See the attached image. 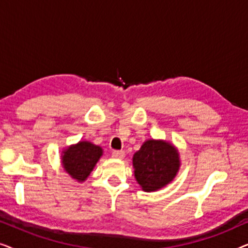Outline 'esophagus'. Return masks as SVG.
<instances>
[{
  "label": "esophagus",
  "instance_id": "obj_1",
  "mask_svg": "<svg viewBox=\"0 0 248 248\" xmlns=\"http://www.w3.org/2000/svg\"><path fill=\"white\" fill-rule=\"evenodd\" d=\"M111 155H113L114 158L123 159L125 157V151H123V150H114L113 152H111Z\"/></svg>",
  "mask_w": 248,
  "mask_h": 248
}]
</instances>
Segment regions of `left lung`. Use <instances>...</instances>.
I'll list each match as a JSON object with an SVG mask.
<instances>
[{
	"instance_id": "8db88e82",
	"label": "left lung",
	"mask_w": 248,
	"mask_h": 248,
	"mask_svg": "<svg viewBox=\"0 0 248 248\" xmlns=\"http://www.w3.org/2000/svg\"><path fill=\"white\" fill-rule=\"evenodd\" d=\"M133 166L142 189L157 191L176 176L179 168L178 151L167 142L148 140L133 155Z\"/></svg>"
}]
</instances>
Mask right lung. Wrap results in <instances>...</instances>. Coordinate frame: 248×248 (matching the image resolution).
I'll return each mask as SVG.
<instances>
[{
	"mask_svg": "<svg viewBox=\"0 0 248 248\" xmlns=\"http://www.w3.org/2000/svg\"><path fill=\"white\" fill-rule=\"evenodd\" d=\"M103 150L90 142H79L64 151L63 167L73 178L82 182L90 175L94 165L99 160Z\"/></svg>",
	"mask_w": 248,
	"mask_h": 248,
	"instance_id": "add662e5",
	"label": "right lung"
}]
</instances>
